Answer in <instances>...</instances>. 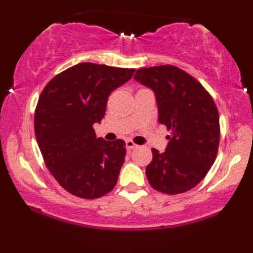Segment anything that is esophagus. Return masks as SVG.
<instances>
[{
  "label": "esophagus",
  "instance_id": "34e87169",
  "mask_svg": "<svg viewBox=\"0 0 253 253\" xmlns=\"http://www.w3.org/2000/svg\"><path fill=\"white\" fill-rule=\"evenodd\" d=\"M126 147L127 150H133V148L136 147V145L132 141V140H126Z\"/></svg>",
  "mask_w": 253,
  "mask_h": 253
}]
</instances>
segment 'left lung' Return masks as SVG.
<instances>
[{
	"label": "left lung",
	"instance_id": "left-lung-1",
	"mask_svg": "<svg viewBox=\"0 0 253 253\" xmlns=\"http://www.w3.org/2000/svg\"><path fill=\"white\" fill-rule=\"evenodd\" d=\"M134 80L156 94L158 120L171 132L165 152L152 148L148 181L159 192H186L203 180L217 157L220 127L213 99L199 81L175 66L138 69Z\"/></svg>",
	"mask_w": 253,
	"mask_h": 253
}]
</instances>
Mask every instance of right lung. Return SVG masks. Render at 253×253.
<instances>
[{
	"label": "right lung",
	"instance_id": "add662e5",
	"mask_svg": "<svg viewBox=\"0 0 253 253\" xmlns=\"http://www.w3.org/2000/svg\"><path fill=\"white\" fill-rule=\"evenodd\" d=\"M135 69L82 62L48 82L39 97L34 128L45 166L74 196L95 199L113 190L126 156L124 140L96 138L108 96Z\"/></svg>",
	"mask_w": 253,
	"mask_h": 253
}]
</instances>
